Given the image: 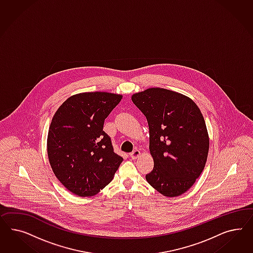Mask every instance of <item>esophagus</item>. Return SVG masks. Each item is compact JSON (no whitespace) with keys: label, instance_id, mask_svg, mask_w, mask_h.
Returning a JSON list of instances; mask_svg holds the SVG:
<instances>
[{"label":"esophagus","instance_id":"esophagus-1","mask_svg":"<svg viewBox=\"0 0 253 253\" xmlns=\"http://www.w3.org/2000/svg\"><path fill=\"white\" fill-rule=\"evenodd\" d=\"M139 156H140V151H139L138 149H135V150H133L131 153H130V157L132 160L137 159Z\"/></svg>","mask_w":253,"mask_h":253}]
</instances>
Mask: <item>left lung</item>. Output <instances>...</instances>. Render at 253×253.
I'll return each mask as SVG.
<instances>
[{
	"label": "left lung",
	"instance_id": "obj_1",
	"mask_svg": "<svg viewBox=\"0 0 253 253\" xmlns=\"http://www.w3.org/2000/svg\"><path fill=\"white\" fill-rule=\"evenodd\" d=\"M146 116L149 150L154 160L146 181L163 196L187 191L204 169L209 135L204 118L193 100L162 88H150L131 96Z\"/></svg>",
	"mask_w": 253,
	"mask_h": 253
}]
</instances>
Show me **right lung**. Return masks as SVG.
Masks as SVG:
<instances>
[{
  "mask_svg": "<svg viewBox=\"0 0 253 253\" xmlns=\"http://www.w3.org/2000/svg\"><path fill=\"white\" fill-rule=\"evenodd\" d=\"M123 95L84 92L70 96L49 127L47 153L54 175L80 197H92L110 183L123 159L103 130Z\"/></svg>",
  "mask_w": 253,
  "mask_h": 253,
  "instance_id": "right-lung-1",
  "label": "right lung"
}]
</instances>
